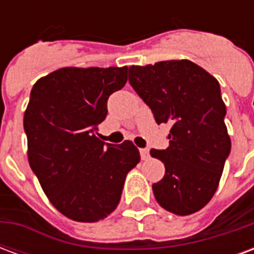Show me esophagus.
Here are the masks:
<instances>
[{"mask_svg":"<svg viewBox=\"0 0 254 254\" xmlns=\"http://www.w3.org/2000/svg\"><path fill=\"white\" fill-rule=\"evenodd\" d=\"M140 155H141V159L148 160L149 159V151L147 148L140 149Z\"/></svg>","mask_w":254,"mask_h":254,"instance_id":"obj_1","label":"esophagus"}]
</instances>
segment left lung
I'll return each mask as SVG.
<instances>
[{
  "label": "left lung",
  "mask_w": 254,
  "mask_h": 254,
  "mask_svg": "<svg viewBox=\"0 0 254 254\" xmlns=\"http://www.w3.org/2000/svg\"><path fill=\"white\" fill-rule=\"evenodd\" d=\"M129 83L155 121L171 125L169 147L149 151L166 169L152 185L156 201L180 216L200 211L218 189L231 149L218 80L189 60H171L129 66Z\"/></svg>",
  "instance_id": "obj_1"
}]
</instances>
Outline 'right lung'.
<instances>
[{
	"instance_id": "obj_1",
	"label": "right lung",
	"mask_w": 254,
	"mask_h": 254,
	"mask_svg": "<svg viewBox=\"0 0 254 254\" xmlns=\"http://www.w3.org/2000/svg\"><path fill=\"white\" fill-rule=\"evenodd\" d=\"M127 81V66H67L32 87L24 113L28 162L49 201L72 220L107 218L140 162L132 141L113 145L96 137L109 96Z\"/></svg>"
}]
</instances>
